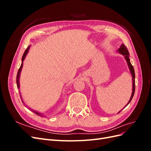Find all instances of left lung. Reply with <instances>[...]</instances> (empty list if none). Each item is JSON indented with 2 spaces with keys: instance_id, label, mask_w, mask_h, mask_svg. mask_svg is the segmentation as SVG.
Returning a JSON list of instances; mask_svg holds the SVG:
<instances>
[{
  "instance_id": "1",
  "label": "left lung",
  "mask_w": 151,
  "mask_h": 151,
  "mask_svg": "<svg viewBox=\"0 0 151 151\" xmlns=\"http://www.w3.org/2000/svg\"><path fill=\"white\" fill-rule=\"evenodd\" d=\"M118 52L120 53L121 54H122L123 56L125 57V58L126 59V61L127 62V64L129 65V67L130 68V72L132 74V81H133V84H132V96L130 97V99L129 100V103L126 105V106H127L128 104L130 103V102L131 101V100L133 98L134 93H135V71H134V67L132 66V65L131 64L130 61V58H129V56H130V54L129 51H128V50L127 48V47L125 46L124 44H122L121 45V47H120V48L118 50Z\"/></svg>"
}]
</instances>
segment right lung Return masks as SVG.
I'll list each match as a JSON object with an SVG mask.
<instances>
[{"label":"right lung","instance_id":"obj_1","mask_svg":"<svg viewBox=\"0 0 151 151\" xmlns=\"http://www.w3.org/2000/svg\"><path fill=\"white\" fill-rule=\"evenodd\" d=\"M29 47H30V46H29L28 48H27V49L25 50V52H24V54H23V55H22V63H21L20 68H19V70H18L17 74V76H16V83H17V88H18V89H19V76H20V73H21V69H22V65H23V61H24V58H25V57H26V56L27 53H28V51H29ZM21 99H22V98H21ZM22 102H23V101H22ZM23 103H24V102H23ZM31 110L32 111H33V113H35V114H36V115H39V116H43L42 115H41V114H40V113L36 112V111H33V110H32V109H31Z\"/></svg>","mask_w":151,"mask_h":151}]
</instances>
